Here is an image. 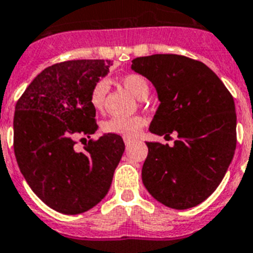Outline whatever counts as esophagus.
Returning <instances> with one entry per match:
<instances>
[{
    "instance_id": "esophagus-1",
    "label": "esophagus",
    "mask_w": 253,
    "mask_h": 253,
    "mask_svg": "<svg viewBox=\"0 0 253 253\" xmlns=\"http://www.w3.org/2000/svg\"><path fill=\"white\" fill-rule=\"evenodd\" d=\"M131 142H133V139H131V138H124V143H125V145H126V146L130 145Z\"/></svg>"
}]
</instances>
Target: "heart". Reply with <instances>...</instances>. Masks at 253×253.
Wrapping results in <instances>:
<instances>
[{
	"label": "heart",
	"mask_w": 253,
	"mask_h": 253,
	"mask_svg": "<svg viewBox=\"0 0 253 253\" xmlns=\"http://www.w3.org/2000/svg\"><path fill=\"white\" fill-rule=\"evenodd\" d=\"M123 86L138 99H145L150 93V83L145 76L139 74H129L122 77L120 80ZM108 84L107 81L101 80L94 85L90 93V103L97 111H103L106 97H107ZM146 120L142 116L133 118H111L104 122L102 129L110 134L122 135L124 138H133L139 134V131L145 126Z\"/></svg>",
	"instance_id": "1"
}]
</instances>
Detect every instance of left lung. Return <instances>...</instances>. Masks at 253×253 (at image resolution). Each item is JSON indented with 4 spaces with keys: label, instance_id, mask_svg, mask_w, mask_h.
<instances>
[{
    "label": "left lung",
    "instance_id": "obj_1",
    "mask_svg": "<svg viewBox=\"0 0 253 253\" xmlns=\"http://www.w3.org/2000/svg\"><path fill=\"white\" fill-rule=\"evenodd\" d=\"M131 70L151 81L160 101L150 131L166 137L177 133L172 147L146 142L142 182L164 206L193 208L217 189L233 160L234 99L210 67L187 56H139L131 60Z\"/></svg>",
    "mask_w": 253,
    "mask_h": 253
}]
</instances>
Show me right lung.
<instances>
[{
	"label": "right lung",
	"mask_w": 253,
	"mask_h": 253,
	"mask_svg": "<svg viewBox=\"0 0 253 253\" xmlns=\"http://www.w3.org/2000/svg\"><path fill=\"white\" fill-rule=\"evenodd\" d=\"M111 60H67L37 75L19 98L14 114V152L19 169L43 203L79 214L108 193L124 154L120 135L103 134L75 150V135L95 133L91 89L110 72ZM86 139V138H83Z\"/></svg>",
	"instance_id": "obj_1"
}]
</instances>
